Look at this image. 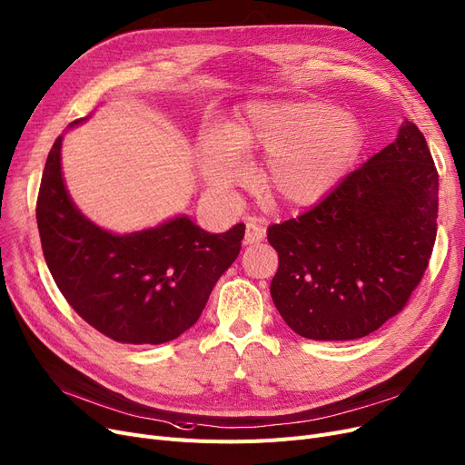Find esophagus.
<instances>
[{"mask_svg": "<svg viewBox=\"0 0 465 465\" xmlns=\"http://www.w3.org/2000/svg\"><path fill=\"white\" fill-rule=\"evenodd\" d=\"M265 238V227L259 225L257 221L250 219L246 223V236H244V242L246 244H259L262 240Z\"/></svg>", "mask_w": 465, "mask_h": 465, "instance_id": "esophagus-1", "label": "esophagus"}]
</instances>
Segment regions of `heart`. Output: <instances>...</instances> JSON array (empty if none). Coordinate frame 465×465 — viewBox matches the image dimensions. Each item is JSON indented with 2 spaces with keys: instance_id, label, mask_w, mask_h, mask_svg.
Masks as SVG:
<instances>
[{
  "instance_id": "1",
  "label": "heart",
  "mask_w": 465,
  "mask_h": 465,
  "mask_svg": "<svg viewBox=\"0 0 465 465\" xmlns=\"http://www.w3.org/2000/svg\"><path fill=\"white\" fill-rule=\"evenodd\" d=\"M359 120L319 101L250 103L229 127V135L208 134L198 143V168L215 191L248 175L240 151L267 154L265 187L288 208L322 200L361 153Z\"/></svg>"
}]
</instances>
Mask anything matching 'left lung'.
I'll return each instance as SVG.
<instances>
[{"label":"left lung","mask_w":465,"mask_h":465,"mask_svg":"<svg viewBox=\"0 0 465 465\" xmlns=\"http://www.w3.org/2000/svg\"><path fill=\"white\" fill-rule=\"evenodd\" d=\"M439 173L423 134L397 139L351 172L317 206L267 229L278 252L271 297L307 340L368 336L421 282L437 236Z\"/></svg>","instance_id":"left-lung-1"}]
</instances>
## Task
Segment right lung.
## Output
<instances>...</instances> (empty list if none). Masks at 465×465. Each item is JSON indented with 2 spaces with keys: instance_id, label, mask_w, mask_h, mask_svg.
Instances as JSON below:
<instances>
[{
  "instance_id": "add662e5",
  "label": "right lung",
  "mask_w": 465,
  "mask_h": 465,
  "mask_svg": "<svg viewBox=\"0 0 465 465\" xmlns=\"http://www.w3.org/2000/svg\"><path fill=\"white\" fill-rule=\"evenodd\" d=\"M61 144L57 137L49 151L35 203L54 284L89 326L118 343L160 345L179 338L200 319L219 276L240 253L244 223L210 234L183 215L124 236L103 231L64 189Z\"/></svg>"
}]
</instances>
